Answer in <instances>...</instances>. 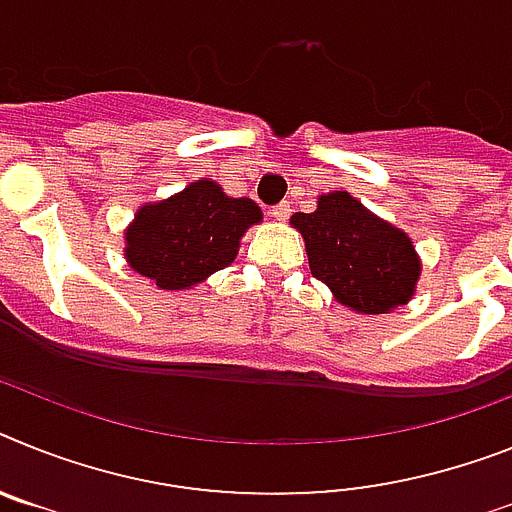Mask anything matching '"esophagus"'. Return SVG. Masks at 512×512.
I'll list each match as a JSON object with an SVG mask.
<instances>
[{
  "mask_svg": "<svg viewBox=\"0 0 512 512\" xmlns=\"http://www.w3.org/2000/svg\"><path fill=\"white\" fill-rule=\"evenodd\" d=\"M270 216L276 218V221H286V218L291 216V205L289 203H281V205H276V208H270Z\"/></svg>",
  "mask_w": 512,
  "mask_h": 512,
  "instance_id": "obj_1",
  "label": "esophagus"
}]
</instances>
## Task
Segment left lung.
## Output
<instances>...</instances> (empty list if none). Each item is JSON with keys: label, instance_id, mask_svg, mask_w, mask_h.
Masks as SVG:
<instances>
[{"label": "left lung", "instance_id": "left-lung-1", "mask_svg": "<svg viewBox=\"0 0 512 512\" xmlns=\"http://www.w3.org/2000/svg\"><path fill=\"white\" fill-rule=\"evenodd\" d=\"M312 276L333 299L359 315H388L409 304L422 276L411 236L375 216L351 192L317 197L312 213H294Z\"/></svg>", "mask_w": 512, "mask_h": 512}]
</instances>
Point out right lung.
<instances>
[{
  "label": "right lung",
  "instance_id": "1",
  "mask_svg": "<svg viewBox=\"0 0 512 512\" xmlns=\"http://www.w3.org/2000/svg\"><path fill=\"white\" fill-rule=\"evenodd\" d=\"M263 223L249 197H229L213 179H195L166 200L143 203L124 229V260L161 291L195 289L234 263L247 229Z\"/></svg>",
  "mask_w": 512,
  "mask_h": 512
}]
</instances>
